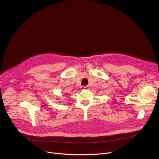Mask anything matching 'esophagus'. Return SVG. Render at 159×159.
<instances>
[{
  "label": "esophagus",
  "instance_id": "esophagus-1",
  "mask_svg": "<svg viewBox=\"0 0 159 159\" xmlns=\"http://www.w3.org/2000/svg\"><path fill=\"white\" fill-rule=\"evenodd\" d=\"M82 89L83 90H87V89H89V87H88V86H84L82 87Z\"/></svg>",
  "mask_w": 159,
  "mask_h": 159
}]
</instances>
